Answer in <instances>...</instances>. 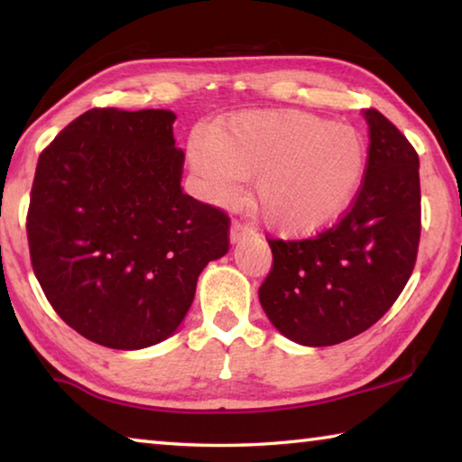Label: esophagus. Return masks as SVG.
Here are the masks:
<instances>
[{"label":"esophagus","instance_id":"obj_1","mask_svg":"<svg viewBox=\"0 0 462 462\" xmlns=\"http://www.w3.org/2000/svg\"><path fill=\"white\" fill-rule=\"evenodd\" d=\"M254 236H256L254 230H250L248 226L240 224L238 220L232 222V226H230V242H232V245H238V242H245V240L254 238Z\"/></svg>","mask_w":462,"mask_h":462}]
</instances>
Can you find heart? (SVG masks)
Listing matches in <instances>:
<instances>
[{
    "instance_id": "heart-1",
    "label": "heart",
    "mask_w": 462,
    "mask_h": 462,
    "mask_svg": "<svg viewBox=\"0 0 462 462\" xmlns=\"http://www.w3.org/2000/svg\"><path fill=\"white\" fill-rule=\"evenodd\" d=\"M189 159L214 201L234 199L242 183L254 179V199L271 228L311 236L353 206L369 152L350 124L277 109L236 114L209 132L198 130Z\"/></svg>"
}]
</instances>
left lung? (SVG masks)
I'll return each instance as SVG.
<instances>
[{"label":"left lung","mask_w":462,"mask_h":462,"mask_svg":"<svg viewBox=\"0 0 462 462\" xmlns=\"http://www.w3.org/2000/svg\"><path fill=\"white\" fill-rule=\"evenodd\" d=\"M369 162L342 220L308 240H269L259 289L271 324L303 346H332L371 328L403 291L420 245V159L377 109H365Z\"/></svg>","instance_id":"left-lung-1"}]
</instances>
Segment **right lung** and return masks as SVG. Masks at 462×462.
Returning a JSON list of instances; mask_svg holds the SVG:
<instances>
[{
  "label": "right lung",
  "instance_id": "1",
  "mask_svg": "<svg viewBox=\"0 0 462 462\" xmlns=\"http://www.w3.org/2000/svg\"><path fill=\"white\" fill-rule=\"evenodd\" d=\"M171 109H89L44 148L28 209L34 275L85 338L140 350L173 336L199 273L228 253L222 209L183 193Z\"/></svg>",
  "mask_w": 462,
  "mask_h": 462
}]
</instances>
